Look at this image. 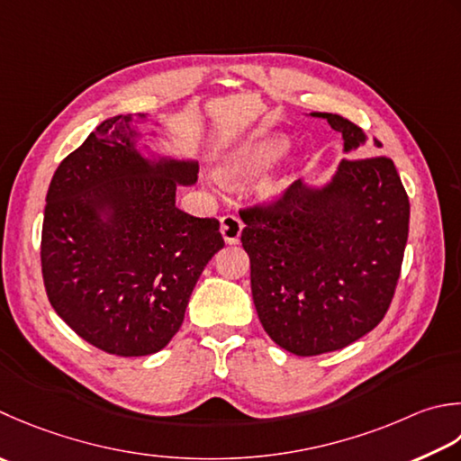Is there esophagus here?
I'll return each mask as SVG.
<instances>
[{
  "label": "esophagus",
  "instance_id": "obj_1",
  "mask_svg": "<svg viewBox=\"0 0 461 461\" xmlns=\"http://www.w3.org/2000/svg\"><path fill=\"white\" fill-rule=\"evenodd\" d=\"M241 230H243V223H241L238 215H233V213L223 215V218H221V236H223L225 243H230V246L238 243L240 236H241Z\"/></svg>",
  "mask_w": 461,
  "mask_h": 461
}]
</instances>
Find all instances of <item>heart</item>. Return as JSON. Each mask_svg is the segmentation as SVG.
I'll return each instance as SVG.
<instances>
[{
  "label": "heart",
  "mask_w": 461,
  "mask_h": 461,
  "mask_svg": "<svg viewBox=\"0 0 461 461\" xmlns=\"http://www.w3.org/2000/svg\"><path fill=\"white\" fill-rule=\"evenodd\" d=\"M285 140L279 135H259V138L251 140L246 146L233 151L231 156L223 161L221 174L228 179H238L243 176L254 174L264 166H267L279 151L284 149Z\"/></svg>",
  "instance_id": "obj_1"
}]
</instances>
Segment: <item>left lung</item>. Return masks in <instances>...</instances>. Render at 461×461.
I'll return each instance as SVG.
<instances>
[{
  "instance_id": "left-lung-1",
  "label": "left lung",
  "mask_w": 461,
  "mask_h": 461,
  "mask_svg": "<svg viewBox=\"0 0 461 461\" xmlns=\"http://www.w3.org/2000/svg\"><path fill=\"white\" fill-rule=\"evenodd\" d=\"M323 117L362 149L364 131L338 113ZM374 148L382 141L374 138ZM259 321L279 348L320 356L354 344L384 320L398 285L410 200L385 156L344 158L331 182L300 179L272 202L240 212Z\"/></svg>"
}]
</instances>
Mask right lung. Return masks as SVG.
<instances>
[{"label": "right lung", "mask_w": 461, "mask_h": 461, "mask_svg": "<svg viewBox=\"0 0 461 461\" xmlns=\"http://www.w3.org/2000/svg\"><path fill=\"white\" fill-rule=\"evenodd\" d=\"M143 117V115H140ZM131 115L97 125L58 166L45 197L41 276L51 308L87 344L120 357L164 349L207 261L215 218L176 207L194 161H149Z\"/></svg>", "instance_id": "obj_1"}]
</instances>
